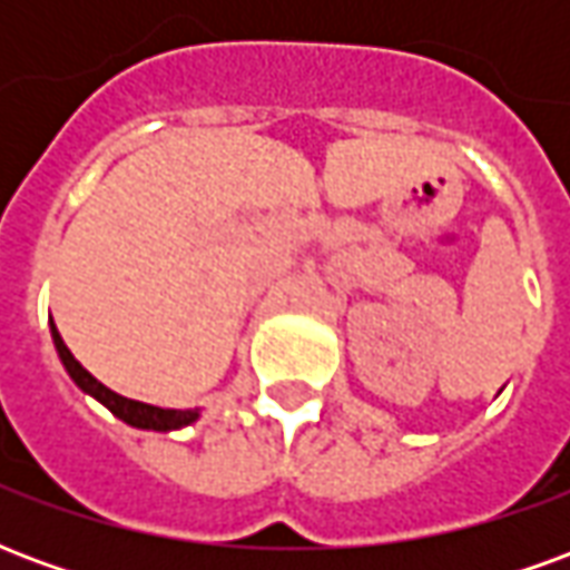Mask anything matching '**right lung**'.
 I'll list each match as a JSON object with an SVG mask.
<instances>
[{
	"mask_svg": "<svg viewBox=\"0 0 570 570\" xmlns=\"http://www.w3.org/2000/svg\"><path fill=\"white\" fill-rule=\"evenodd\" d=\"M51 338H55V347L60 360H63V366H67L69 379L79 384L85 394H91L94 400H100L116 419H121L130 428H140V430H179L191 424V421H198V409H161V406H149V403H140V400H128V396L116 394V391H109L106 384H100L94 379L91 372L81 366L79 360L72 357V351L63 345V338L57 333V326L51 323Z\"/></svg>",
	"mask_w": 570,
	"mask_h": 570,
	"instance_id": "obj_1",
	"label": "right lung"
}]
</instances>
